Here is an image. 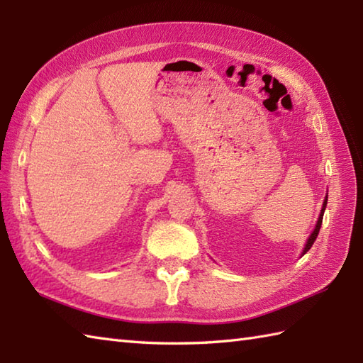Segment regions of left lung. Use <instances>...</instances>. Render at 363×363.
<instances>
[{
    "label": "left lung",
    "mask_w": 363,
    "mask_h": 363,
    "mask_svg": "<svg viewBox=\"0 0 363 363\" xmlns=\"http://www.w3.org/2000/svg\"><path fill=\"white\" fill-rule=\"evenodd\" d=\"M326 204H328V195H326V198H325V203H323V207H321V212H320V217H318V221H317V226H315V229H313V233L311 234V237L307 238V243H306V246H304V250H303V254H306L307 251H309L311 248H312V245H313V242L317 240V237H318V233H320V228H321V223H323V215H325V209H326Z\"/></svg>",
    "instance_id": "8db88e82"
}]
</instances>
